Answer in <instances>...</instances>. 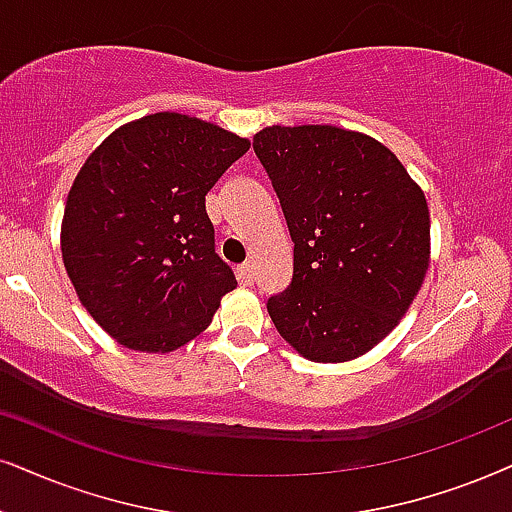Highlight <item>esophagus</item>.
I'll list each match as a JSON object with an SVG mask.
<instances>
[{"label":"esophagus","instance_id":"34e87169","mask_svg":"<svg viewBox=\"0 0 512 512\" xmlns=\"http://www.w3.org/2000/svg\"><path fill=\"white\" fill-rule=\"evenodd\" d=\"M236 276H238V281L243 283V286H250L252 278H255V269H252L250 262H245V264H241V267L236 269Z\"/></svg>","mask_w":512,"mask_h":512}]
</instances>
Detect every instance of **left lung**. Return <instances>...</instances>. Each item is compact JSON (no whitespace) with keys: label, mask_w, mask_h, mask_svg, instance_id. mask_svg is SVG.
<instances>
[{"label":"left lung","mask_w":512,"mask_h":512,"mask_svg":"<svg viewBox=\"0 0 512 512\" xmlns=\"http://www.w3.org/2000/svg\"><path fill=\"white\" fill-rule=\"evenodd\" d=\"M252 148L274 186L293 281L271 295L276 331L302 357L340 364L397 326L430 262V212L397 155L333 125L267 127Z\"/></svg>","instance_id":"obj_1"}]
</instances>
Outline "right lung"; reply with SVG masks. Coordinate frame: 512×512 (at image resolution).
<instances>
[{"mask_svg":"<svg viewBox=\"0 0 512 512\" xmlns=\"http://www.w3.org/2000/svg\"><path fill=\"white\" fill-rule=\"evenodd\" d=\"M248 148L210 122L155 113L120 127L82 165L63 212V264L120 345L172 352L236 288L205 196Z\"/></svg>","mask_w":512,"mask_h":512,"instance_id":"add662e5","label":"right lung"}]
</instances>
